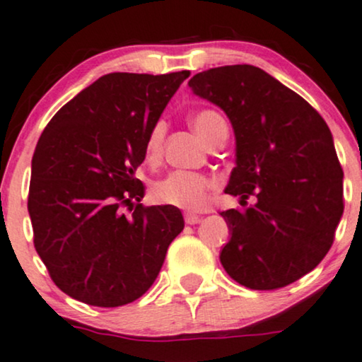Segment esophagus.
Here are the masks:
<instances>
[{"label":"esophagus","mask_w":362,"mask_h":362,"mask_svg":"<svg viewBox=\"0 0 362 362\" xmlns=\"http://www.w3.org/2000/svg\"><path fill=\"white\" fill-rule=\"evenodd\" d=\"M185 223L187 224H190V226H192V224H197L199 223V221H200V216H197V214H192V212H185Z\"/></svg>","instance_id":"34e87169"}]
</instances>
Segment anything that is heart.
<instances>
[{"label": "heart", "mask_w": 362, "mask_h": 362, "mask_svg": "<svg viewBox=\"0 0 362 362\" xmlns=\"http://www.w3.org/2000/svg\"><path fill=\"white\" fill-rule=\"evenodd\" d=\"M190 123H192L195 132L199 133V136L206 143L219 126L226 124L223 117L211 110L195 112L190 117ZM163 134V123H156L150 134H148L145 153L146 158L151 160V162L160 156ZM153 195L158 202L187 209V211H200V209L207 207L209 200H211V182H209L207 177L200 175V173L177 170V172H172L160 182H156L153 187Z\"/></svg>", "instance_id": "b5f03b06"}]
</instances>
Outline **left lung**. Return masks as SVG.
I'll list each match as a JSON object with an SVG mask.
<instances>
[{
    "label": "left lung",
    "mask_w": 362,
    "mask_h": 362,
    "mask_svg": "<svg viewBox=\"0 0 362 362\" xmlns=\"http://www.w3.org/2000/svg\"><path fill=\"white\" fill-rule=\"evenodd\" d=\"M226 112L236 136V167L226 194L255 195L221 216L230 238L221 263L239 285L275 290L324 259L344 212L342 168L332 133L302 95L255 65H224L189 81Z\"/></svg>",
    "instance_id": "obj_1"
}]
</instances>
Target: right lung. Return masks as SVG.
Returning <instances> with one entry per match:
<instances>
[{
    "label": "right lung",
    "mask_w": 362,
    "mask_h": 362,
    "mask_svg": "<svg viewBox=\"0 0 362 362\" xmlns=\"http://www.w3.org/2000/svg\"><path fill=\"white\" fill-rule=\"evenodd\" d=\"M189 76L106 74L43 129L32 158L28 214L35 250L69 297L121 307L158 276L184 217L173 206L143 207L145 187L134 170L145 160L148 134Z\"/></svg>",
    "instance_id": "add662e5"
}]
</instances>
